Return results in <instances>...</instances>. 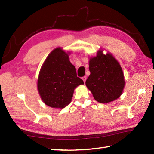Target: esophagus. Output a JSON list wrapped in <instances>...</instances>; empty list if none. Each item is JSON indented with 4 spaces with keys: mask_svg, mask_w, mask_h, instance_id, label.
Returning a JSON list of instances; mask_svg holds the SVG:
<instances>
[{
    "mask_svg": "<svg viewBox=\"0 0 154 154\" xmlns=\"http://www.w3.org/2000/svg\"><path fill=\"white\" fill-rule=\"evenodd\" d=\"M82 79L83 80V81H84V83H85V81H86V79H87V77H86V76H84V77H82Z\"/></svg>",
    "mask_w": 154,
    "mask_h": 154,
    "instance_id": "1",
    "label": "esophagus"
}]
</instances>
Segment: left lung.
I'll return each mask as SVG.
<instances>
[{
    "mask_svg": "<svg viewBox=\"0 0 154 154\" xmlns=\"http://www.w3.org/2000/svg\"><path fill=\"white\" fill-rule=\"evenodd\" d=\"M89 71L85 84L94 99L104 104L120 97L125 81L122 67L112 54L98 51L97 56L90 58Z\"/></svg>",
    "mask_w": 154,
    "mask_h": 154,
    "instance_id": "obj_1",
    "label": "left lung"
}]
</instances>
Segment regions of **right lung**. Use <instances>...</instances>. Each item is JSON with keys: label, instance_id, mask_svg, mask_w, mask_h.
<instances>
[{"label": "right lung", "instance_id": "right-lung-1", "mask_svg": "<svg viewBox=\"0 0 154 154\" xmlns=\"http://www.w3.org/2000/svg\"><path fill=\"white\" fill-rule=\"evenodd\" d=\"M69 54L57 48L45 59L39 73L38 90L43 102L55 109H63L71 103L74 89L83 81L77 76Z\"/></svg>", "mask_w": 154, "mask_h": 154}]
</instances>
